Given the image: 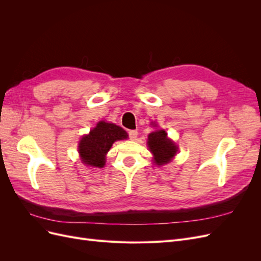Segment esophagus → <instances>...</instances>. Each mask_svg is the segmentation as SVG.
<instances>
[{
  "instance_id": "34e87169",
  "label": "esophagus",
  "mask_w": 261,
  "mask_h": 261,
  "mask_svg": "<svg viewBox=\"0 0 261 261\" xmlns=\"http://www.w3.org/2000/svg\"><path fill=\"white\" fill-rule=\"evenodd\" d=\"M137 135H138V132L137 130H129L128 132V136H129V139H132V140H135L136 138H137Z\"/></svg>"
}]
</instances>
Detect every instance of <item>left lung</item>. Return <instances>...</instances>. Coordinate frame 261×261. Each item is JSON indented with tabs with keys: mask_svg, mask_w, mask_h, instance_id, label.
I'll use <instances>...</instances> for the list:
<instances>
[{
	"mask_svg": "<svg viewBox=\"0 0 261 261\" xmlns=\"http://www.w3.org/2000/svg\"><path fill=\"white\" fill-rule=\"evenodd\" d=\"M148 147L153 153L154 162L158 165L167 164L177 151L175 144L167 137L165 130H155L149 134Z\"/></svg>",
	"mask_w": 261,
	"mask_h": 261,
	"instance_id": "8db88e82",
	"label": "left lung"
}]
</instances>
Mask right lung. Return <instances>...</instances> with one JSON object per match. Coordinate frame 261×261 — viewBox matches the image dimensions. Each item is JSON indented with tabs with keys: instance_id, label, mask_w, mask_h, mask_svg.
Instances as JSON below:
<instances>
[{
	"instance_id": "obj_1",
	"label": "right lung",
	"mask_w": 261,
	"mask_h": 261,
	"mask_svg": "<svg viewBox=\"0 0 261 261\" xmlns=\"http://www.w3.org/2000/svg\"><path fill=\"white\" fill-rule=\"evenodd\" d=\"M127 136V133L120 126L99 122L96 127L90 130L89 135L84 136L81 140L78 149L83 162L89 167H105L106 154L114 141L126 139Z\"/></svg>"
}]
</instances>
